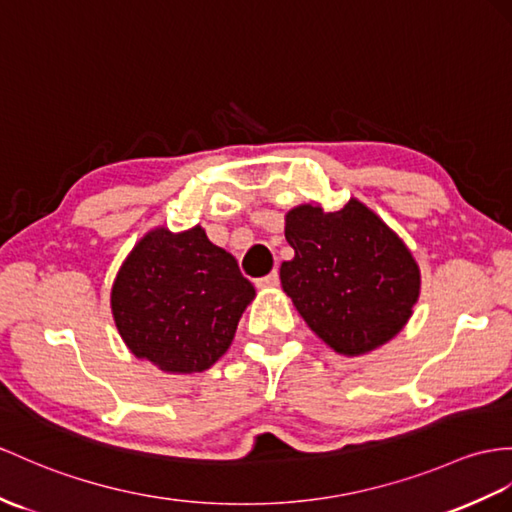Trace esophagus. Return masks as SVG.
Listing matches in <instances>:
<instances>
[{"instance_id":"obj_1","label":"esophagus","mask_w":512,"mask_h":512,"mask_svg":"<svg viewBox=\"0 0 512 512\" xmlns=\"http://www.w3.org/2000/svg\"><path fill=\"white\" fill-rule=\"evenodd\" d=\"M278 282H280V276H278V271L273 269L269 276H265V278H258L256 280V286L258 289H271V286H278Z\"/></svg>"}]
</instances>
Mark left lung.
<instances>
[{
  "instance_id": "obj_1",
  "label": "left lung",
  "mask_w": 512,
  "mask_h": 512,
  "mask_svg": "<svg viewBox=\"0 0 512 512\" xmlns=\"http://www.w3.org/2000/svg\"><path fill=\"white\" fill-rule=\"evenodd\" d=\"M295 256L280 267L284 293L319 339L343 356L389 343L413 315L421 273L410 249L363 202L286 213Z\"/></svg>"
}]
</instances>
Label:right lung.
Returning <instances> with one entry per match:
<instances>
[{"label": "right lung", "mask_w": 512, "mask_h": 512, "mask_svg": "<svg viewBox=\"0 0 512 512\" xmlns=\"http://www.w3.org/2000/svg\"><path fill=\"white\" fill-rule=\"evenodd\" d=\"M256 295L204 228L149 230L117 273L110 308L123 343L167 373L213 367Z\"/></svg>", "instance_id": "1"}]
</instances>
